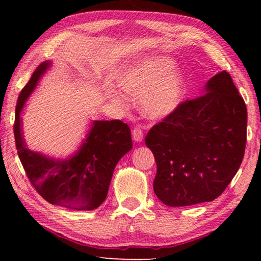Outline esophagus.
<instances>
[{"label": "esophagus", "mask_w": 261, "mask_h": 261, "mask_svg": "<svg viewBox=\"0 0 261 261\" xmlns=\"http://www.w3.org/2000/svg\"><path fill=\"white\" fill-rule=\"evenodd\" d=\"M132 138L136 142H141L143 140V132L140 127H135L132 131Z\"/></svg>", "instance_id": "esophagus-1"}]
</instances>
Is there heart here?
I'll return each mask as SVG.
<instances>
[{"label":"heart","mask_w":261,"mask_h":261,"mask_svg":"<svg viewBox=\"0 0 261 261\" xmlns=\"http://www.w3.org/2000/svg\"><path fill=\"white\" fill-rule=\"evenodd\" d=\"M121 90L139 95L142 114L149 119H165L179 107L185 94V79L175 62L164 55L148 56L129 66L118 79ZM115 102L121 98L114 95Z\"/></svg>","instance_id":"heart-1"}]
</instances>
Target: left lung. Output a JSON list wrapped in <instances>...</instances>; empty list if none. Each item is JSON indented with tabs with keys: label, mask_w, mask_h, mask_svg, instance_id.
I'll use <instances>...</instances> for the list:
<instances>
[{
	"label": "left lung",
	"mask_w": 261,
	"mask_h": 261,
	"mask_svg": "<svg viewBox=\"0 0 261 261\" xmlns=\"http://www.w3.org/2000/svg\"><path fill=\"white\" fill-rule=\"evenodd\" d=\"M145 141L157 165L153 191L164 204L188 206L219 197L239 169L247 141V107L228 71L153 125Z\"/></svg>",
	"instance_id": "left-lung-1"
}]
</instances>
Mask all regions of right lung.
<instances>
[{"mask_svg": "<svg viewBox=\"0 0 261 261\" xmlns=\"http://www.w3.org/2000/svg\"><path fill=\"white\" fill-rule=\"evenodd\" d=\"M50 64L39 65L19 95L13 127L16 150L28 178L47 202L70 210L91 211L105 201L116 164L131 150V131L120 120L94 121L79 150L67 159L30 150L23 139L20 114Z\"/></svg>", "mask_w": 261, "mask_h": 261, "instance_id": "add662e5", "label": "right lung"}]
</instances>
